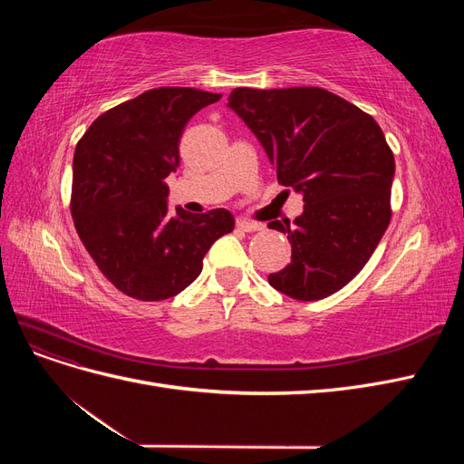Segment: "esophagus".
Listing matches in <instances>:
<instances>
[{
    "label": "esophagus",
    "instance_id": "1",
    "mask_svg": "<svg viewBox=\"0 0 464 464\" xmlns=\"http://www.w3.org/2000/svg\"><path fill=\"white\" fill-rule=\"evenodd\" d=\"M237 228L244 230V232H256V230H261V224L259 222H254V220H247V218H237L236 220Z\"/></svg>",
    "mask_w": 464,
    "mask_h": 464
}]
</instances>
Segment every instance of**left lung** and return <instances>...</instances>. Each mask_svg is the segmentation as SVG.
<instances>
[{"label": "left lung", "instance_id": "1", "mask_svg": "<svg viewBox=\"0 0 464 464\" xmlns=\"http://www.w3.org/2000/svg\"><path fill=\"white\" fill-rule=\"evenodd\" d=\"M228 108L257 137L276 179L304 198L288 234L292 259L269 285L302 302L327 298L368 263L391 220L395 159L377 121L319 87L234 89Z\"/></svg>", "mask_w": 464, "mask_h": 464}]
</instances>
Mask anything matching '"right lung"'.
<instances>
[{
    "mask_svg": "<svg viewBox=\"0 0 464 464\" xmlns=\"http://www.w3.org/2000/svg\"><path fill=\"white\" fill-rule=\"evenodd\" d=\"M222 94L162 87L96 118L73 157L72 215L102 275L145 302L172 298L201 275L203 257L234 230L227 208L168 213L166 178L179 166L188 121Z\"/></svg>",
    "mask_w": 464,
    "mask_h": 464,
    "instance_id": "obj_1",
    "label": "right lung"
}]
</instances>
